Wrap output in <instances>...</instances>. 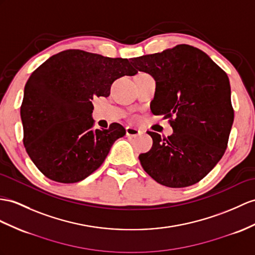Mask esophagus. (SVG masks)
<instances>
[{
    "mask_svg": "<svg viewBox=\"0 0 255 255\" xmlns=\"http://www.w3.org/2000/svg\"><path fill=\"white\" fill-rule=\"evenodd\" d=\"M126 132H127V136H129V137H136V136L140 135V131L137 128H132V127H128L126 128Z\"/></svg>",
    "mask_w": 255,
    "mask_h": 255,
    "instance_id": "1",
    "label": "esophagus"
}]
</instances>
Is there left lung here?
Returning <instances> with one entry per match:
<instances>
[{"instance_id":"obj_1","label":"left lung","mask_w":255,"mask_h":255,"mask_svg":"<svg viewBox=\"0 0 255 255\" xmlns=\"http://www.w3.org/2000/svg\"><path fill=\"white\" fill-rule=\"evenodd\" d=\"M129 60L136 71L156 80L151 113L170 118L173 128L167 137L148 132L153 144L139 154L142 169L166 187L201 181L224 154L234 122L226 72L201 49L187 44Z\"/></svg>"}]
</instances>
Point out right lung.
<instances>
[{
  "instance_id": "1",
  "label": "right lung",
  "mask_w": 255,
  "mask_h": 255,
  "mask_svg": "<svg viewBox=\"0 0 255 255\" xmlns=\"http://www.w3.org/2000/svg\"><path fill=\"white\" fill-rule=\"evenodd\" d=\"M137 73L127 58L67 49L49 57L28 79L20 117L23 145L35 166L52 181H83L126 135L119 123L93 128L94 97H107L114 81Z\"/></svg>"
}]
</instances>
